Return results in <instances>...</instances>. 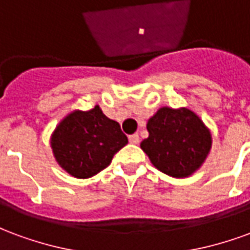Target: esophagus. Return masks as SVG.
<instances>
[{"label": "esophagus", "mask_w": 250, "mask_h": 250, "mask_svg": "<svg viewBox=\"0 0 250 250\" xmlns=\"http://www.w3.org/2000/svg\"><path fill=\"white\" fill-rule=\"evenodd\" d=\"M128 141H130V143H132V145H138V143H139V135H138V134H132V135L128 136Z\"/></svg>", "instance_id": "34e87169"}]
</instances>
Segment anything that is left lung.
<instances>
[{
	"label": "left lung",
	"mask_w": 250,
	"mask_h": 250,
	"mask_svg": "<svg viewBox=\"0 0 250 250\" xmlns=\"http://www.w3.org/2000/svg\"><path fill=\"white\" fill-rule=\"evenodd\" d=\"M148 138L141 143L155 167L174 178L195 173L211 148L210 130L191 109L162 107L147 122Z\"/></svg>",
	"instance_id": "1"
}]
</instances>
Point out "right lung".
Wrapping results in <instances>:
<instances>
[{"instance_id": "add662e5", "label": "right lung", "mask_w": 250, "mask_h": 250, "mask_svg": "<svg viewBox=\"0 0 250 250\" xmlns=\"http://www.w3.org/2000/svg\"><path fill=\"white\" fill-rule=\"evenodd\" d=\"M127 143L119 123L107 118L99 105L89 111H72L51 136L52 151L60 167L80 179L100 173Z\"/></svg>"}]
</instances>
